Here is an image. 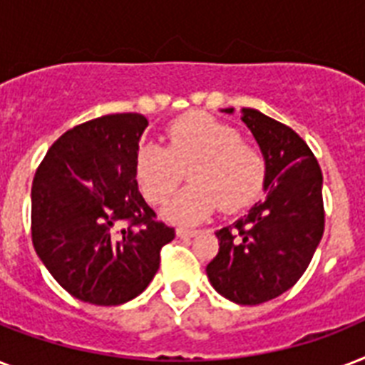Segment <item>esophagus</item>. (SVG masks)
<instances>
[{
    "label": "esophagus",
    "instance_id": "obj_1",
    "mask_svg": "<svg viewBox=\"0 0 365 365\" xmlns=\"http://www.w3.org/2000/svg\"><path fill=\"white\" fill-rule=\"evenodd\" d=\"M199 233L197 229H189V227H178L176 235L180 239H187V237H195V235Z\"/></svg>",
    "mask_w": 365,
    "mask_h": 365
}]
</instances>
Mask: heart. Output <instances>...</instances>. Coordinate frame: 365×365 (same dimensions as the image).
Returning a JSON list of instances; mask_svg holds the SVG:
<instances>
[{"label":"heart","instance_id":"b5f03b06","mask_svg":"<svg viewBox=\"0 0 365 365\" xmlns=\"http://www.w3.org/2000/svg\"><path fill=\"white\" fill-rule=\"evenodd\" d=\"M168 148L142 142L134 155L138 187L149 202L160 205L182 183L189 168L191 185L163 208L174 223H197L216 210L237 212L259 195L265 159L240 132L216 117L193 111L178 117L166 130Z\"/></svg>","mask_w":365,"mask_h":365}]
</instances>
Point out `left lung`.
<instances>
[{
  "instance_id": "1",
  "label": "left lung",
  "mask_w": 365,
  "mask_h": 365,
  "mask_svg": "<svg viewBox=\"0 0 365 365\" xmlns=\"http://www.w3.org/2000/svg\"><path fill=\"white\" fill-rule=\"evenodd\" d=\"M233 113V108L223 110ZM265 159V199L220 229V252L206 267L217 294L259 305L288 292L311 263L324 233L322 170L305 140L289 126L242 108Z\"/></svg>"
}]
</instances>
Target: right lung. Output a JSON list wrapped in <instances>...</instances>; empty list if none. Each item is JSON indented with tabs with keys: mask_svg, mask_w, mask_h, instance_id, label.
Here are the masks:
<instances>
[{
	"mask_svg": "<svg viewBox=\"0 0 365 365\" xmlns=\"http://www.w3.org/2000/svg\"><path fill=\"white\" fill-rule=\"evenodd\" d=\"M148 119L115 113L64 132L31 183V242L76 299L111 307L153 280L174 229L138 191L134 155Z\"/></svg>",
	"mask_w": 365,
	"mask_h": 365,
	"instance_id": "1",
	"label": "right lung"
}]
</instances>
